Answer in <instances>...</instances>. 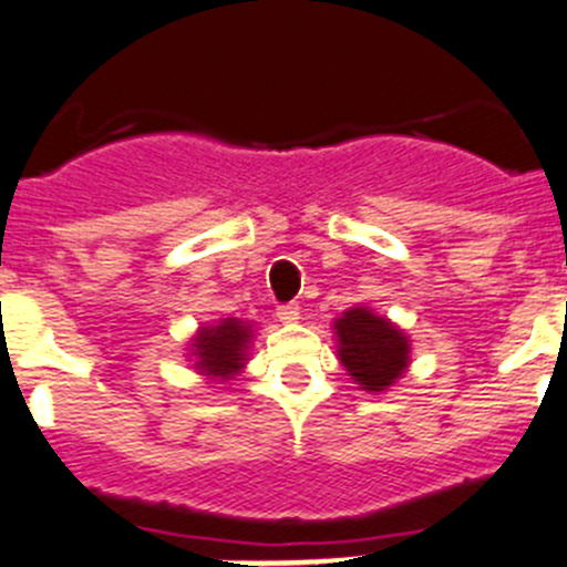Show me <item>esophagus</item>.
<instances>
[{"label": "esophagus", "instance_id": "obj_1", "mask_svg": "<svg viewBox=\"0 0 567 567\" xmlns=\"http://www.w3.org/2000/svg\"><path fill=\"white\" fill-rule=\"evenodd\" d=\"M299 316H301L299 305H279V307H277V318H279V321H282V323L299 321Z\"/></svg>", "mask_w": 567, "mask_h": 567}]
</instances>
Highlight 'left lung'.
Returning <instances> with one entry per match:
<instances>
[{
    "instance_id": "1",
    "label": "left lung",
    "mask_w": 567,
    "mask_h": 567,
    "mask_svg": "<svg viewBox=\"0 0 567 567\" xmlns=\"http://www.w3.org/2000/svg\"><path fill=\"white\" fill-rule=\"evenodd\" d=\"M334 329L340 340V362L365 390L390 388L406 368L410 343L388 318L373 316L365 307H354L338 318Z\"/></svg>"
}]
</instances>
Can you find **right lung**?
Listing matches in <instances>:
<instances>
[{"label": "right lung", "instance_id": "obj_1", "mask_svg": "<svg viewBox=\"0 0 567 567\" xmlns=\"http://www.w3.org/2000/svg\"><path fill=\"white\" fill-rule=\"evenodd\" d=\"M251 340V327L240 318H224L218 327L202 329L194 343V354L199 357L196 365L207 377L229 379L235 371L244 368L246 346Z\"/></svg>", "mask_w": 567, "mask_h": 567}]
</instances>
